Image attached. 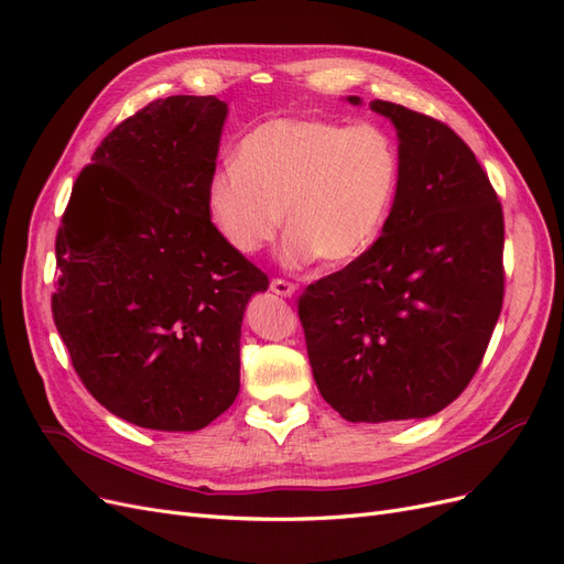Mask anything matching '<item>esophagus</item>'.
<instances>
[{
  "label": "esophagus",
  "mask_w": 564,
  "mask_h": 564,
  "mask_svg": "<svg viewBox=\"0 0 564 564\" xmlns=\"http://www.w3.org/2000/svg\"><path fill=\"white\" fill-rule=\"evenodd\" d=\"M270 289H272V292H275L278 296H284V299H292V296L296 294V284L286 282V280H280V278L270 282Z\"/></svg>",
  "instance_id": "esophagus-1"
}]
</instances>
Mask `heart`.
<instances>
[{
    "label": "heart",
    "instance_id": "b5f03b06",
    "mask_svg": "<svg viewBox=\"0 0 564 564\" xmlns=\"http://www.w3.org/2000/svg\"><path fill=\"white\" fill-rule=\"evenodd\" d=\"M400 183L392 135L373 122L275 117L237 143L212 174L207 214L232 251L265 249L286 220L292 268L348 263L377 240Z\"/></svg>",
    "mask_w": 564,
    "mask_h": 564
}]
</instances>
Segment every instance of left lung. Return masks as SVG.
I'll return each instance as SVG.
<instances>
[{
  "mask_svg": "<svg viewBox=\"0 0 564 564\" xmlns=\"http://www.w3.org/2000/svg\"><path fill=\"white\" fill-rule=\"evenodd\" d=\"M360 106V96H348ZM400 183L381 237L299 299L315 383L352 423L437 414L480 367L503 303V212L473 150L388 100Z\"/></svg>",
  "mask_w": 564,
  "mask_h": 564,
  "instance_id": "obj_1",
  "label": "left lung"
}]
</instances>
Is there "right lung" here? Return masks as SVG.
<instances>
[{
  "mask_svg": "<svg viewBox=\"0 0 564 564\" xmlns=\"http://www.w3.org/2000/svg\"><path fill=\"white\" fill-rule=\"evenodd\" d=\"M226 117L216 96H169L124 119L56 235V329L91 395L141 429L199 431L240 392L242 317L268 278L207 214Z\"/></svg>",
  "mask_w": 564,
  "mask_h": 564,
  "instance_id": "1",
  "label": "right lung"
}]
</instances>
